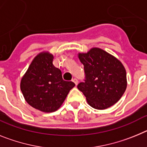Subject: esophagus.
<instances>
[{"label": "esophagus", "instance_id": "obj_1", "mask_svg": "<svg viewBox=\"0 0 147 147\" xmlns=\"http://www.w3.org/2000/svg\"><path fill=\"white\" fill-rule=\"evenodd\" d=\"M72 81H73V82L75 83V85H77V84H78V80H77V78H73V79H72Z\"/></svg>", "mask_w": 147, "mask_h": 147}]
</instances>
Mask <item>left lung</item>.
I'll use <instances>...</instances> for the list:
<instances>
[{"mask_svg":"<svg viewBox=\"0 0 147 147\" xmlns=\"http://www.w3.org/2000/svg\"><path fill=\"white\" fill-rule=\"evenodd\" d=\"M84 66L85 80L78 89L87 103L97 109H105L118 101L126 91L127 72L121 61L106 51L94 47L78 53Z\"/></svg>","mask_w":147,"mask_h":147,"instance_id":"8db88e82","label":"left lung"}]
</instances>
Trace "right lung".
Masks as SVG:
<instances>
[{
  "instance_id": "1",
  "label": "right lung",
  "mask_w": 147,
  "mask_h": 147,
  "mask_svg": "<svg viewBox=\"0 0 147 147\" xmlns=\"http://www.w3.org/2000/svg\"><path fill=\"white\" fill-rule=\"evenodd\" d=\"M53 55L40 52L32 60L20 81V90L26 101L43 112L58 110L75 86L63 80L61 71L53 65Z\"/></svg>"
}]
</instances>
